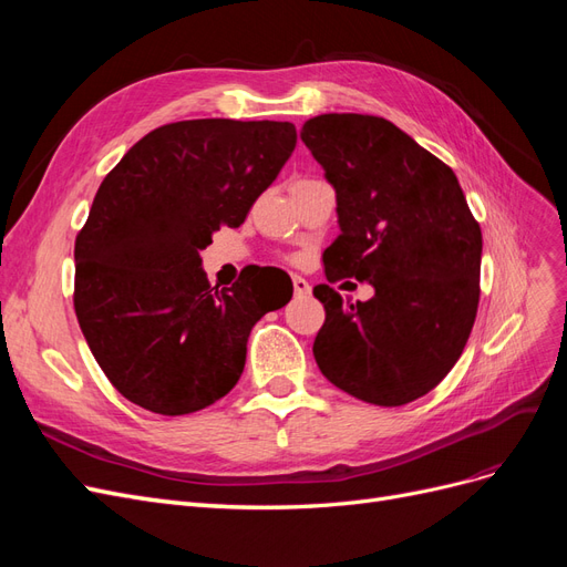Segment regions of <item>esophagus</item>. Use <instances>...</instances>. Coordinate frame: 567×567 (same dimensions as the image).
Segmentation results:
<instances>
[{
    "label": "esophagus",
    "instance_id": "esophagus-1",
    "mask_svg": "<svg viewBox=\"0 0 567 567\" xmlns=\"http://www.w3.org/2000/svg\"><path fill=\"white\" fill-rule=\"evenodd\" d=\"M293 290H296V296H310V290H312V286L307 284V279H302V277H293Z\"/></svg>",
    "mask_w": 567,
    "mask_h": 567
}]
</instances>
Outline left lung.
<instances>
[{
    "instance_id": "1",
    "label": "left lung",
    "mask_w": 567,
    "mask_h": 567,
    "mask_svg": "<svg viewBox=\"0 0 567 567\" xmlns=\"http://www.w3.org/2000/svg\"><path fill=\"white\" fill-rule=\"evenodd\" d=\"M300 140L336 188L340 234L323 250L326 279L373 286L367 302L315 286L326 310L317 364L362 402H414L466 348L480 300V225L452 167L385 117L317 115Z\"/></svg>"
}]
</instances>
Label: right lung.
Here are the masks:
<instances>
[{
  "mask_svg": "<svg viewBox=\"0 0 567 567\" xmlns=\"http://www.w3.org/2000/svg\"><path fill=\"white\" fill-rule=\"evenodd\" d=\"M296 142L277 120H182L148 132L101 182L75 238L73 302L101 371L130 402L194 414L241 379L252 326L293 284L284 293L262 267L210 288L200 250L221 225H244Z\"/></svg>",
  "mask_w": 567,
  "mask_h": 567,
  "instance_id": "obj_1",
  "label": "right lung"
}]
</instances>
